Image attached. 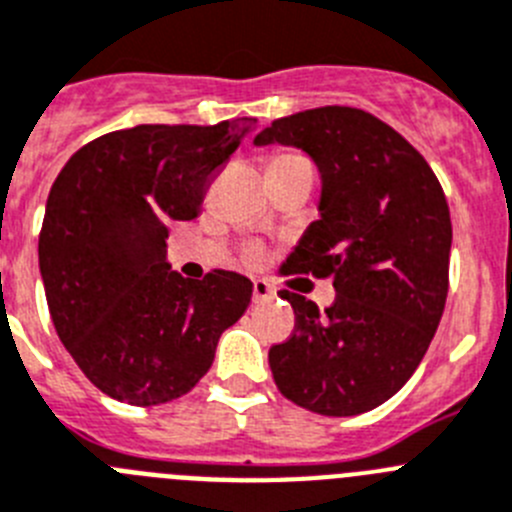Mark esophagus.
I'll list each match as a JSON object with an SVG mask.
<instances>
[{
    "label": "esophagus",
    "instance_id": "1",
    "mask_svg": "<svg viewBox=\"0 0 512 512\" xmlns=\"http://www.w3.org/2000/svg\"><path fill=\"white\" fill-rule=\"evenodd\" d=\"M275 293H273V288H270V285L265 283V280H255V285H252V301L255 303H265V301H270V298H273Z\"/></svg>",
    "mask_w": 512,
    "mask_h": 512
}]
</instances>
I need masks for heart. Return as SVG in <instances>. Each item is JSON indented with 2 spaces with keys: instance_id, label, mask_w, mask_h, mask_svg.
<instances>
[{
  "instance_id": "1",
  "label": "heart",
  "mask_w": 512,
  "mask_h": 512,
  "mask_svg": "<svg viewBox=\"0 0 512 512\" xmlns=\"http://www.w3.org/2000/svg\"><path fill=\"white\" fill-rule=\"evenodd\" d=\"M288 160H303V158H298V155H290V153H280V155H275L273 163H288Z\"/></svg>"
}]
</instances>
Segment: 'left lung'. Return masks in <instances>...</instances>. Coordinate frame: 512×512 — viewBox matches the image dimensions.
<instances>
[{"instance_id":"8db88e82","label":"left lung","mask_w":512,"mask_h":512,"mask_svg":"<svg viewBox=\"0 0 512 512\" xmlns=\"http://www.w3.org/2000/svg\"><path fill=\"white\" fill-rule=\"evenodd\" d=\"M257 147H298L319 168V219L290 273L331 275L336 301L280 290L296 331L267 354L280 393L321 416L367 413L421 365L449 290L451 219L423 155L393 127L352 107L275 119Z\"/></svg>"}]
</instances>
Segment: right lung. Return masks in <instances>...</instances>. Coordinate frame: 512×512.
<instances>
[{
	"label": "right lung",
	"instance_id": "right-lung-1",
	"mask_svg": "<svg viewBox=\"0 0 512 512\" xmlns=\"http://www.w3.org/2000/svg\"><path fill=\"white\" fill-rule=\"evenodd\" d=\"M252 130V117L140 124L96 137L55 178L38 245L50 319L109 398L160 405L186 395L250 306L245 275L186 280L170 270L165 237L199 214L211 173Z\"/></svg>",
	"mask_w": 512,
	"mask_h": 512
}]
</instances>
